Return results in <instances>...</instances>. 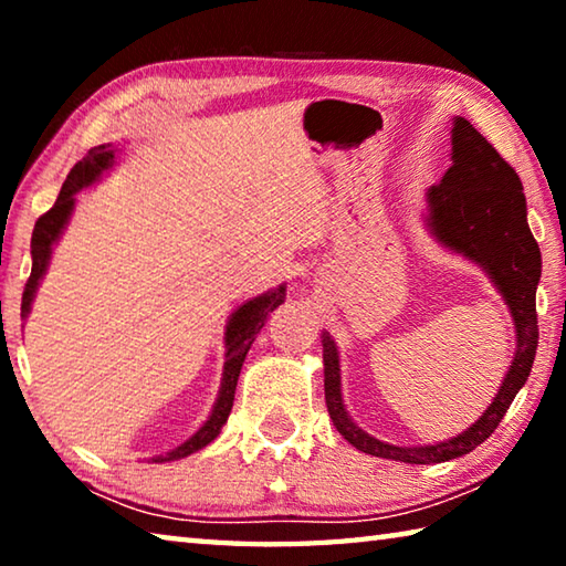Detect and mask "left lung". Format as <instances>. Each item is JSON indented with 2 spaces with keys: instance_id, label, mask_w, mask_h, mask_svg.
Here are the masks:
<instances>
[{
  "instance_id": "1",
  "label": "left lung",
  "mask_w": 566,
  "mask_h": 566,
  "mask_svg": "<svg viewBox=\"0 0 566 566\" xmlns=\"http://www.w3.org/2000/svg\"><path fill=\"white\" fill-rule=\"evenodd\" d=\"M424 222L429 234L449 252L482 266L494 290L510 306L516 352L492 405L472 427L447 442L424 447H397L364 432L347 415L342 399L339 352L329 332L324 347V399L337 432L359 452L407 464H439L469 454L490 437L530 377L539 329H536V284L542 276V252L526 222V199L520 175L506 165L472 122H452V167L439 185L427 189Z\"/></svg>"
}]
</instances>
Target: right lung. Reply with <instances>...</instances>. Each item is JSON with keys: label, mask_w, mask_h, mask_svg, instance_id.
Wrapping results in <instances>:
<instances>
[{"label": "right lung", "mask_w": 566, "mask_h": 566, "mask_svg": "<svg viewBox=\"0 0 566 566\" xmlns=\"http://www.w3.org/2000/svg\"><path fill=\"white\" fill-rule=\"evenodd\" d=\"M117 155H119V147H114L112 142L109 145H99V147L90 149V155L82 161H76L74 169L70 171V177H66V181L62 185V191H60V197H56L54 207L50 209V212L36 219L34 232H32V274H30V280H27L24 294H22V317L24 319L30 317V312H32V302L36 296V290H40V284L46 274V266H50V260H52V249L56 242H60L64 227L70 224L76 195H80L84 187L99 181L104 171L112 169L114 157ZM284 296H286V284H280L270 292L254 296V300L239 304L232 312V317H229L227 329H224L227 352H224L222 387H219V395H217L212 411H209L205 424L199 427L185 444L175 447L167 454L151 457V462H175V459H185L189 454L199 452V449H205L209 442H214L219 432H222V427L227 424L229 411H232L237 379H239V371H242L247 352L254 344L256 334H260V329L264 327L270 312H274L276 306L284 302Z\"/></svg>", "instance_id": "right-lung-1"}]
</instances>
